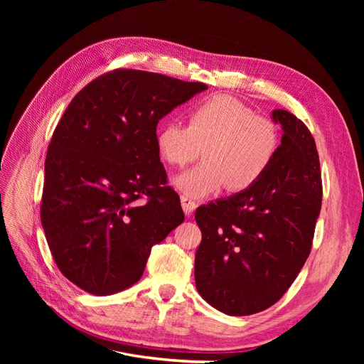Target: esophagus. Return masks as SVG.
I'll return each mask as SVG.
<instances>
[{"label": "esophagus", "mask_w": 364, "mask_h": 364, "mask_svg": "<svg viewBox=\"0 0 364 364\" xmlns=\"http://www.w3.org/2000/svg\"><path fill=\"white\" fill-rule=\"evenodd\" d=\"M181 202H182L183 213H185L186 215H191L194 209L197 208V203H196L194 200H191L190 197H188V196H185V194H182V196H181Z\"/></svg>", "instance_id": "obj_1"}]
</instances>
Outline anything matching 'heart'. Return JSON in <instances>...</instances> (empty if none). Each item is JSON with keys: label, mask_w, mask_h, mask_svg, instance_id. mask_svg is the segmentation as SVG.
<instances>
[{"label": "heart", "mask_w": 364, "mask_h": 364, "mask_svg": "<svg viewBox=\"0 0 364 364\" xmlns=\"http://www.w3.org/2000/svg\"><path fill=\"white\" fill-rule=\"evenodd\" d=\"M155 142L159 158L174 167L199 159L203 150L205 162L176 179L185 194L203 197L223 186L240 193L255 185L277 158L281 135L273 119L222 94L194 105L188 126L161 124Z\"/></svg>", "instance_id": "b5f03b06"}]
</instances>
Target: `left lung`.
Wrapping results in <instances>:
<instances>
[{"label":"left lung","mask_w":364,"mask_h":364,"mask_svg":"<svg viewBox=\"0 0 364 364\" xmlns=\"http://www.w3.org/2000/svg\"><path fill=\"white\" fill-rule=\"evenodd\" d=\"M282 126L277 158L250 188L199 206L196 287L229 316H249L277 304L310 255L322 206L321 164L311 132L277 109Z\"/></svg>","instance_id":"1"}]
</instances>
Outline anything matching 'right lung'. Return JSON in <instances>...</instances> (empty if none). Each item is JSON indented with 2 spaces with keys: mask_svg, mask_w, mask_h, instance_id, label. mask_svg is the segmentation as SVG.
Instances as JSON below:
<instances>
[{
  "mask_svg": "<svg viewBox=\"0 0 364 364\" xmlns=\"http://www.w3.org/2000/svg\"><path fill=\"white\" fill-rule=\"evenodd\" d=\"M202 82L118 68L87 83L54 129L41 222L59 270L97 296L134 285L151 247L183 222L156 126Z\"/></svg>",
  "mask_w": 364,
  "mask_h": 364,
  "instance_id": "add662e5",
  "label": "right lung"
}]
</instances>
